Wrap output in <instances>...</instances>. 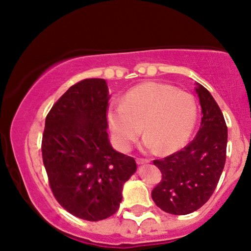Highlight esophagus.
<instances>
[{
	"label": "esophagus",
	"instance_id": "esophagus-1",
	"mask_svg": "<svg viewBox=\"0 0 251 251\" xmlns=\"http://www.w3.org/2000/svg\"><path fill=\"white\" fill-rule=\"evenodd\" d=\"M148 162L149 160H147V158H136V164H139V166H141V164H146Z\"/></svg>",
	"mask_w": 251,
	"mask_h": 251
}]
</instances>
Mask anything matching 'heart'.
I'll return each mask as SVG.
<instances>
[{
	"mask_svg": "<svg viewBox=\"0 0 251 251\" xmlns=\"http://www.w3.org/2000/svg\"><path fill=\"white\" fill-rule=\"evenodd\" d=\"M197 117L198 107L191 94L160 82L132 88L122 105L110 107L107 112L113 140L120 151H129L144 126L142 149L162 154L175 153L186 144Z\"/></svg>",
	"mask_w": 251,
	"mask_h": 251,
	"instance_id": "1",
	"label": "heart"
}]
</instances>
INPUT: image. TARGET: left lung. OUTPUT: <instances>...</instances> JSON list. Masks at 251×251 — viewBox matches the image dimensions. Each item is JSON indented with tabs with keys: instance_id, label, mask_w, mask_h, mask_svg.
I'll list each match as a JSON object with an SVG mask.
<instances>
[{
	"instance_id": "obj_1",
	"label": "left lung",
	"mask_w": 251,
	"mask_h": 251,
	"mask_svg": "<svg viewBox=\"0 0 251 251\" xmlns=\"http://www.w3.org/2000/svg\"><path fill=\"white\" fill-rule=\"evenodd\" d=\"M201 124L196 138L183 149L153 162L162 179L151 191L157 207L175 215L201 208L217 188L226 162L227 125L210 91L197 83Z\"/></svg>"
}]
</instances>
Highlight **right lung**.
Instances as JSON below:
<instances>
[{
	"mask_svg": "<svg viewBox=\"0 0 251 251\" xmlns=\"http://www.w3.org/2000/svg\"><path fill=\"white\" fill-rule=\"evenodd\" d=\"M103 78H85L56 100L45 120L41 153L60 205L75 217L100 221L115 214L135 160L111 147Z\"/></svg>",
	"mask_w": 251,
	"mask_h": 251,
	"instance_id": "add662e5",
	"label": "right lung"
}]
</instances>
